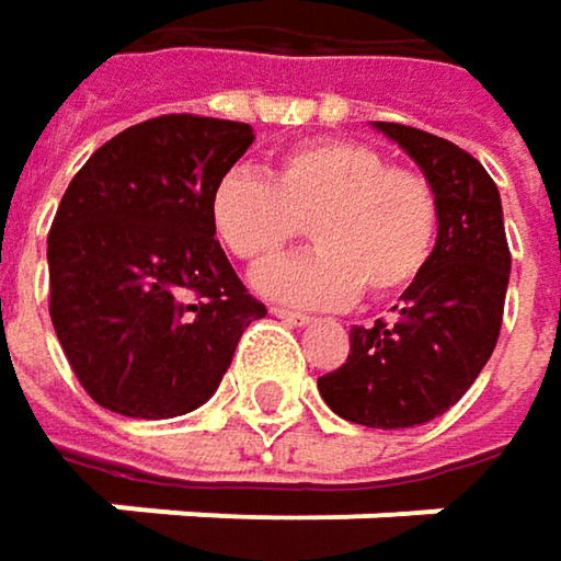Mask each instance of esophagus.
<instances>
[{"label":"esophagus","mask_w":561,"mask_h":561,"mask_svg":"<svg viewBox=\"0 0 561 561\" xmlns=\"http://www.w3.org/2000/svg\"><path fill=\"white\" fill-rule=\"evenodd\" d=\"M273 314H276V318H282V321H288V324H308V321H311L308 314H301V311H291V308H279V305L273 308Z\"/></svg>","instance_id":"34e87169"}]
</instances>
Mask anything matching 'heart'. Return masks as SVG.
<instances>
[{"mask_svg":"<svg viewBox=\"0 0 561 561\" xmlns=\"http://www.w3.org/2000/svg\"><path fill=\"white\" fill-rule=\"evenodd\" d=\"M305 222L319 250L260 273V291L295 305L390 298L428 270L442 204L422 171L354 139L291 146L266 178L233 169L210 191L217 240L253 270L275 262Z\"/></svg>","mask_w":561,"mask_h":561,"instance_id":"heart-1","label":"heart"}]
</instances>
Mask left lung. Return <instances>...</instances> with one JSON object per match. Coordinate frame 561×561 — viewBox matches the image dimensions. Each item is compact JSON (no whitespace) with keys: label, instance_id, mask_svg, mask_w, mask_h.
I'll return each instance as SVG.
<instances>
[{"label":"left lung","instance_id":"left-lung-1","mask_svg":"<svg viewBox=\"0 0 561 561\" xmlns=\"http://www.w3.org/2000/svg\"><path fill=\"white\" fill-rule=\"evenodd\" d=\"M438 191L442 224L428 270L392 305V321L351 328L347 360L318 377L347 422L409 428L448 412L484 370L504 321L510 247L494 178L455 142L377 123Z\"/></svg>","mask_w":561,"mask_h":561}]
</instances>
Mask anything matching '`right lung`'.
I'll list each match as a JSON object with an SVG mask.
<instances>
[{
  "label": "right lung",
  "mask_w": 561,
  "mask_h": 561,
  "mask_svg": "<svg viewBox=\"0 0 561 561\" xmlns=\"http://www.w3.org/2000/svg\"><path fill=\"white\" fill-rule=\"evenodd\" d=\"M250 142L247 123L169 113L113 136L67 184L48 233V311L73 377L103 409H197L266 314L210 227V191Z\"/></svg>",
  "instance_id": "obj_1"
}]
</instances>
